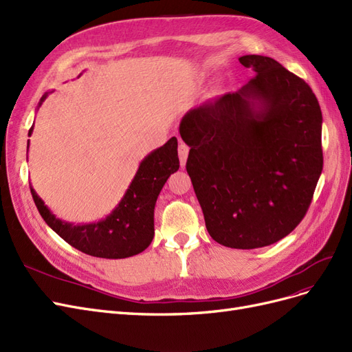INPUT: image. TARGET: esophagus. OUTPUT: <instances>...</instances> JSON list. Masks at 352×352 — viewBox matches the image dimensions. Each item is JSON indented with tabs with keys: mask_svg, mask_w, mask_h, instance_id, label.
<instances>
[{
	"mask_svg": "<svg viewBox=\"0 0 352 352\" xmlns=\"http://www.w3.org/2000/svg\"><path fill=\"white\" fill-rule=\"evenodd\" d=\"M188 146L186 143H181L178 146V156H179V165L181 168H186V162H187V157H188Z\"/></svg>",
	"mask_w": 352,
	"mask_h": 352,
	"instance_id": "34e87169",
	"label": "esophagus"
}]
</instances>
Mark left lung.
I'll list each match as a JSON object with an SVG mask.
<instances>
[{"label":"left lung","mask_w":352,"mask_h":352,"mask_svg":"<svg viewBox=\"0 0 352 352\" xmlns=\"http://www.w3.org/2000/svg\"><path fill=\"white\" fill-rule=\"evenodd\" d=\"M240 63L252 80L190 109L179 134L209 235L250 250L282 240L307 212L323 169V118L310 86L278 61Z\"/></svg>","instance_id":"left-lung-1"}]
</instances>
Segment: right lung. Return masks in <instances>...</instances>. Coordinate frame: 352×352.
I'll use <instances>...</instances> for the list:
<instances>
[{
  "instance_id": "obj_1",
  "label": "right lung",
  "mask_w": 352,
  "mask_h": 352,
  "mask_svg": "<svg viewBox=\"0 0 352 352\" xmlns=\"http://www.w3.org/2000/svg\"><path fill=\"white\" fill-rule=\"evenodd\" d=\"M48 94L51 92L41 98L38 108ZM32 131L33 126L29 130V135ZM177 147V139L171 138L164 146L146 155L118 205L100 221L73 223L56 218L30 184L32 197L50 228L77 250L102 258L135 256L144 252L153 240V217L157 196L166 179L179 168Z\"/></svg>"
}]
</instances>
